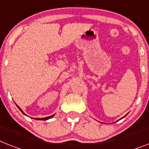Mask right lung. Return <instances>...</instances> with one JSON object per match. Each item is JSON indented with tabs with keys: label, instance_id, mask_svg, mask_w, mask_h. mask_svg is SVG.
<instances>
[{
	"label": "right lung",
	"instance_id": "obj_1",
	"mask_svg": "<svg viewBox=\"0 0 149 149\" xmlns=\"http://www.w3.org/2000/svg\"><path fill=\"white\" fill-rule=\"evenodd\" d=\"M17 107H18L19 109L20 110V111H21V112H22V113H23V114H24V115H26V114H25V113H24V112H23V111H22V110L21 109L20 107H19V106L17 105ZM54 116V115H51V116H49V117H44V118H35V119H36V120H48V119H51V117H53Z\"/></svg>",
	"mask_w": 149,
	"mask_h": 149
}]
</instances>
